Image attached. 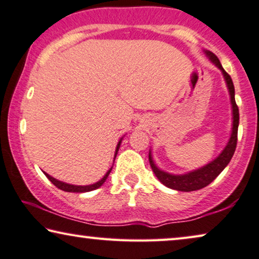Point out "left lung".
<instances>
[{
  "label": "left lung",
  "instance_id": "8db88e82",
  "mask_svg": "<svg viewBox=\"0 0 259 259\" xmlns=\"http://www.w3.org/2000/svg\"><path fill=\"white\" fill-rule=\"evenodd\" d=\"M204 54L209 58L212 64H215L222 72L224 80L227 83V88L229 90L230 95V103H231V111H232V128H231V136L229 138V141L223 151L220 153L219 156L215 157L210 162L205 164V166L197 168V169L188 171L186 174H170L167 173L162 169H160L156 166L154 160H153L152 152L149 151L148 159L149 163L153 171L159 181L164 185L168 188L179 190V192H193V190H198L207 187L209 183H211L217 176L221 174L224 168L228 166L230 162L232 155H234L236 145H237V131H238V123H239V112L238 107L235 102V88L234 83H232L231 77L228 74L224 69L221 65L220 59L213 55L211 51L204 50Z\"/></svg>",
  "mask_w": 259,
  "mask_h": 259
}]
</instances>
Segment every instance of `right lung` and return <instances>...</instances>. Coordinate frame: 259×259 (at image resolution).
<instances>
[{"label":"right lung","mask_w":259,"mask_h":259,"mask_svg":"<svg viewBox=\"0 0 259 259\" xmlns=\"http://www.w3.org/2000/svg\"><path fill=\"white\" fill-rule=\"evenodd\" d=\"M121 140H122V138L120 139V140H119L118 145H117V148H115L114 160H115V156H117V154H118L119 148H120ZM114 160H113V161H114ZM112 168H113V167H111L110 169L107 170V173L103 176V179H102V180H99L98 182L93 183V185H89V186H76V185H70V183H66V182L59 181V180L55 179V178H52L51 175H49L48 173H46V171H43V173H44V175H46L49 180H50V181H51L52 183H54V185H55L56 187H57V188H59L61 190H64V192H67V193H86V192H91V190H95V189H97V188H99V187H102V186L104 185V182L106 181V179L108 178V175H110L111 170H112Z\"/></svg>","instance_id":"add662e5"}]
</instances>
